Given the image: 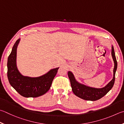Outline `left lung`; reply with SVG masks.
I'll list each match as a JSON object with an SVG mask.
<instances>
[{"label": "left lung", "mask_w": 124, "mask_h": 124, "mask_svg": "<svg viewBox=\"0 0 124 124\" xmlns=\"http://www.w3.org/2000/svg\"><path fill=\"white\" fill-rule=\"evenodd\" d=\"M112 56L114 63L113 78L105 87L101 88H95L81 84L76 81L74 75L71 71H69L68 72V75L70 81L72 91L75 95L84 100L96 101L102 98L112 88L115 81V75L117 69V61L113 46H112Z\"/></svg>", "instance_id": "8db88e82"}]
</instances>
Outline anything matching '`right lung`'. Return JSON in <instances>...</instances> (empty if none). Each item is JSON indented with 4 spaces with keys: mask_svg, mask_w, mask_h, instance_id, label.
Instances as JSON below:
<instances>
[{
    "mask_svg": "<svg viewBox=\"0 0 124 124\" xmlns=\"http://www.w3.org/2000/svg\"><path fill=\"white\" fill-rule=\"evenodd\" d=\"M20 39L13 46L8 60V78L11 86L20 95L26 98H36L46 93L52 84L59 68L50 70L39 77L31 78L22 75L16 65L17 48Z\"/></svg>",
    "mask_w": 124,
    "mask_h": 124,
    "instance_id": "right-lung-1",
    "label": "right lung"
}]
</instances>
